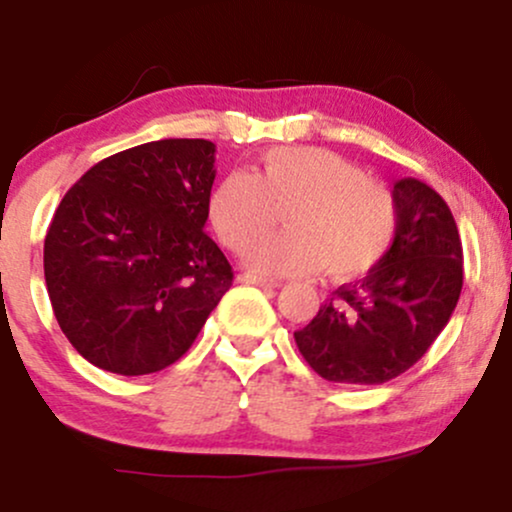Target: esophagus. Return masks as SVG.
<instances>
[{
    "label": "esophagus",
    "instance_id": "1",
    "mask_svg": "<svg viewBox=\"0 0 512 512\" xmlns=\"http://www.w3.org/2000/svg\"><path fill=\"white\" fill-rule=\"evenodd\" d=\"M240 281H245V284H255V286H260V289H279V281L264 279V276L243 274V276H240Z\"/></svg>",
    "mask_w": 512,
    "mask_h": 512
}]
</instances>
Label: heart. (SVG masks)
Instances as JSON below:
<instances>
[{
	"mask_svg": "<svg viewBox=\"0 0 512 512\" xmlns=\"http://www.w3.org/2000/svg\"><path fill=\"white\" fill-rule=\"evenodd\" d=\"M287 211L292 228L250 252L257 274L291 276L327 269L337 279L368 272L383 260L397 231L390 190L346 158L315 146H279L257 173L233 170L214 187L209 219L223 243L248 252Z\"/></svg>",
	"mask_w": 512,
	"mask_h": 512,
	"instance_id": "1",
	"label": "heart"
}]
</instances>
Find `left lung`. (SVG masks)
<instances>
[{
	"label": "left lung",
	"instance_id": "left-lung-1",
	"mask_svg": "<svg viewBox=\"0 0 512 512\" xmlns=\"http://www.w3.org/2000/svg\"><path fill=\"white\" fill-rule=\"evenodd\" d=\"M392 197L397 231L383 260L293 332L308 366L330 383L380 385L402 375L460 301L462 243L445 199L416 178L397 180Z\"/></svg>",
	"mask_w": 512,
	"mask_h": 512
}]
</instances>
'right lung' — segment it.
<instances>
[{
    "label": "right lung",
    "mask_w": 512,
    "mask_h": 512,
    "mask_svg": "<svg viewBox=\"0 0 512 512\" xmlns=\"http://www.w3.org/2000/svg\"><path fill=\"white\" fill-rule=\"evenodd\" d=\"M216 146L161 139L103 158L45 236V286L64 337L93 366L149 375L190 349L231 289L204 233Z\"/></svg>",
    "instance_id": "1"
}]
</instances>
